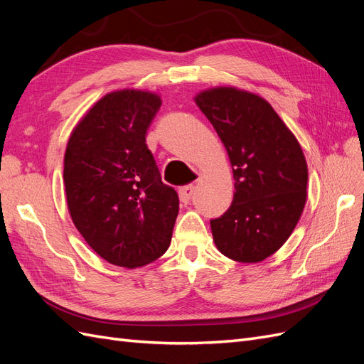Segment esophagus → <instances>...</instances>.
Returning <instances> with one entry per match:
<instances>
[{"instance_id":"obj_1","label":"esophagus","mask_w":364,"mask_h":364,"mask_svg":"<svg viewBox=\"0 0 364 364\" xmlns=\"http://www.w3.org/2000/svg\"><path fill=\"white\" fill-rule=\"evenodd\" d=\"M193 194H194V185H186L179 190V197L183 203H188L191 200Z\"/></svg>"}]
</instances>
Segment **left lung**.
<instances>
[{
  "label": "left lung",
  "mask_w": 364,
  "mask_h": 364,
  "mask_svg": "<svg viewBox=\"0 0 364 364\" xmlns=\"http://www.w3.org/2000/svg\"><path fill=\"white\" fill-rule=\"evenodd\" d=\"M194 100L225 144L235 181L232 205L211 220L214 243L234 261L266 259L287 241L304 211V151L259 95L214 87Z\"/></svg>",
  "instance_id": "8db88e82"
}]
</instances>
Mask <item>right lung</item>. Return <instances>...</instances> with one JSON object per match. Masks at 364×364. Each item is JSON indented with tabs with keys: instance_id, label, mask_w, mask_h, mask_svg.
Returning a JSON list of instances; mask_svg holds the SVG:
<instances>
[{
	"instance_id": "right-lung-1",
	"label": "right lung",
	"mask_w": 364,
	"mask_h": 364,
	"mask_svg": "<svg viewBox=\"0 0 364 364\" xmlns=\"http://www.w3.org/2000/svg\"><path fill=\"white\" fill-rule=\"evenodd\" d=\"M159 95L123 90L106 94L79 121L63 161L73 222L98 255L135 269L168 249L179 197L161 181L146 144Z\"/></svg>"
}]
</instances>
